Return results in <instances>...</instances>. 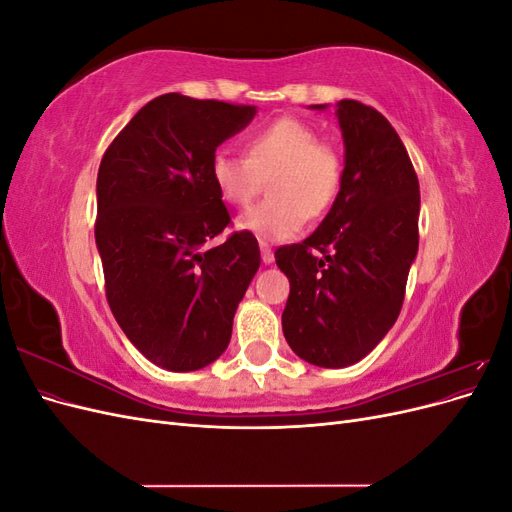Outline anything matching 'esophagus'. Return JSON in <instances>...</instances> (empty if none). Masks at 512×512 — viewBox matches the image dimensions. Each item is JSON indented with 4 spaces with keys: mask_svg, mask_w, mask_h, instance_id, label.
<instances>
[{
    "mask_svg": "<svg viewBox=\"0 0 512 512\" xmlns=\"http://www.w3.org/2000/svg\"><path fill=\"white\" fill-rule=\"evenodd\" d=\"M260 258H262V262H265V265H271V262L275 260L271 245L265 243V241H260Z\"/></svg>",
    "mask_w": 512,
    "mask_h": 512,
    "instance_id": "1",
    "label": "esophagus"
}]
</instances>
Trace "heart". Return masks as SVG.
<instances>
[{
  "label": "heart",
  "instance_id": "b5f03b06",
  "mask_svg": "<svg viewBox=\"0 0 512 512\" xmlns=\"http://www.w3.org/2000/svg\"><path fill=\"white\" fill-rule=\"evenodd\" d=\"M211 181L230 207H247L269 179V196L239 220L258 239L284 241L322 218L342 190L344 160L318 141V132L297 117H280L245 138V156L215 151Z\"/></svg>",
  "mask_w": 512,
  "mask_h": 512
}]
</instances>
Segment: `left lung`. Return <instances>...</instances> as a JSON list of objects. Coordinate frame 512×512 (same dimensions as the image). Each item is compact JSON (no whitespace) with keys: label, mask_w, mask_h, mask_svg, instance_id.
I'll use <instances>...</instances> for the list:
<instances>
[{"label":"left lung","mask_w":512,"mask_h":512,"mask_svg":"<svg viewBox=\"0 0 512 512\" xmlns=\"http://www.w3.org/2000/svg\"><path fill=\"white\" fill-rule=\"evenodd\" d=\"M335 115L346 147L342 190L312 235L275 250L290 280L286 342L303 361L333 369L361 361L395 324L421 211L418 177L389 119L356 100L337 102Z\"/></svg>","instance_id":"1"}]
</instances>
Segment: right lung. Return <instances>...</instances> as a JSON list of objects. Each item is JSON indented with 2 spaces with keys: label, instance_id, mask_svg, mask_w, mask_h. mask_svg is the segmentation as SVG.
Listing matches in <instances>:
<instances>
[{
  "label": "right lung",
  "instance_id": "1",
  "mask_svg": "<svg viewBox=\"0 0 512 512\" xmlns=\"http://www.w3.org/2000/svg\"><path fill=\"white\" fill-rule=\"evenodd\" d=\"M254 115V106L164 94L102 156L96 245L106 301L130 342L162 369L194 371L218 359L260 267L250 230L207 247L230 224L211 158Z\"/></svg>",
  "mask_w": 512,
  "mask_h": 512
}]
</instances>
